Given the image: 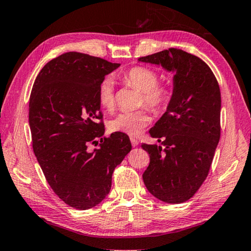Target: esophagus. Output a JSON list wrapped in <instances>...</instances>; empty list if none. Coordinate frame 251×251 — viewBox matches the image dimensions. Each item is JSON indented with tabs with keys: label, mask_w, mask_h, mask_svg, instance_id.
Listing matches in <instances>:
<instances>
[{
	"label": "esophagus",
	"mask_w": 251,
	"mask_h": 251,
	"mask_svg": "<svg viewBox=\"0 0 251 251\" xmlns=\"http://www.w3.org/2000/svg\"><path fill=\"white\" fill-rule=\"evenodd\" d=\"M130 141H131V144H132V146H133V148H135V146H138V145H139V141L136 140V139H134V138H131V139H130Z\"/></svg>",
	"instance_id": "obj_1"
}]
</instances>
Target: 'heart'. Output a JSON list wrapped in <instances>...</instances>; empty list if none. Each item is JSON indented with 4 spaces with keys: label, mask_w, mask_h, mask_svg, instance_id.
I'll use <instances>...</instances> for the list:
<instances>
[{
    "label": "heart",
    "mask_w": 251,
    "mask_h": 251,
    "mask_svg": "<svg viewBox=\"0 0 251 251\" xmlns=\"http://www.w3.org/2000/svg\"><path fill=\"white\" fill-rule=\"evenodd\" d=\"M122 79L142 93V105L150 108L155 113L166 109L172 99V92L167 87L159 86L158 76L154 71L143 67L132 68L125 73ZM98 101L107 110H111L115 106V89L110 78H105L99 84ZM150 116L146 110L133 112H121L108 122L111 132L127 134L130 136L139 135L150 124Z\"/></svg>",
    "instance_id": "heart-1"
}]
</instances>
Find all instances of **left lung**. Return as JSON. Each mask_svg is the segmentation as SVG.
Wrapping results in <instances>:
<instances>
[{
	"label": "left lung",
	"mask_w": 251,
	"mask_h": 251,
	"mask_svg": "<svg viewBox=\"0 0 251 251\" xmlns=\"http://www.w3.org/2000/svg\"><path fill=\"white\" fill-rule=\"evenodd\" d=\"M174 72L167 110L150 130L157 144H142L150 154L143 181L166 203L195 196L209 174L221 136V92L212 70L188 52L170 48L139 58Z\"/></svg>",
	"instance_id": "1"
}]
</instances>
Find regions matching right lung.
I'll use <instances>...</instances> for the list:
<instances>
[{
	"instance_id": "right-lung-1",
	"label": "right lung",
	"mask_w": 251,
	"mask_h": 251,
	"mask_svg": "<svg viewBox=\"0 0 251 251\" xmlns=\"http://www.w3.org/2000/svg\"><path fill=\"white\" fill-rule=\"evenodd\" d=\"M120 67L97 56L67 52L49 61L32 86L29 126L32 149L52 190L68 205L88 210L111 189V177L132 146L119 132L102 138L98 87ZM99 148L89 151V144Z\"/></svg>"
}]
</instances>
